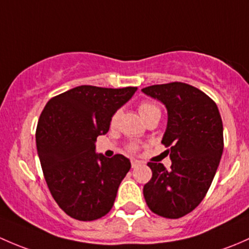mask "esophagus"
I'll list each match as a JSON object with an SVG mask.
<instances>
[{"instance_id":"obj_1","label":"esophagus","mask_w":249,"mask_h":249,"mask_svg":"<svg viewBox=\"0 0 249 249\" xmlns=\"http://www.w3.org/2000/svg\"><path fill=\"white\" fill-rule=\"evenodd\" d=\"M142 162H140V160H132V168H138L139 165H142Z\"/></svg>"}]
</instances>
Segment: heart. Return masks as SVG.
<instances>
[{"label":"heart","mask_w":249,"mask_h":249,"mask_svg":"<svg viewBox=\"0 0 249 249\" xmlns=\"http://www.w3.org/2000/svg\"><path fill=\"white\" fill-rule=\"evenodd\" d=\"M139 112H140V115H142V117L143 120H147L148 117L152 116V115L160 114V107L156 106L155 103H151V102H142V103H140V106H139ZM119 115H120V111L115 112V114L111 116L110 124H116L117 119H119ZM129 150L130 151H135V150H137V146H134V145L129 146Z\"/></svg>","instance_id":"obj_1"}]
</instances>
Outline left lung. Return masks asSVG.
Here are the masks:
<instances>
[{
    "label": "left lung",
    "instance_id": "1",
    "mask_svg": "<svg viewBox=\"0 0 249 249\" xmlns=\"http://www.w3.org/2000/svg\"><path fill=\"white\" fill-rule=\"evenodd\" d=\"M168 110L162 143L171 166L148 162L152 178L143 198L153 213L176 219L193 211L206 196L223 153V124L217 104L196 87L169 83L142 89Z\"/></svg>",
    "mask_w": 249,
    "mask_h": 249
}]
</instances>
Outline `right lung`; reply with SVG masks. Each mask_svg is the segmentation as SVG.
<instances>
[{
    "label": "right lung",
    "instance_id": "right-lung-1",
    "mask_svg": "<svg viewBox=\"0 0 249 249\" xmlns=\"http://www.w3.org/2000/svg\"><path fill=\"white\" fill-rule=\"evenodd\" d=\"M135 91L81 85L53 97L40 114L36 143L43 174L53 198L71 218L94 220L111 210L130 162L122 155H98L94 142Z\"/></svg>",
    "mask_w": 249,
    "mask_h": 249
}]
</instances>
